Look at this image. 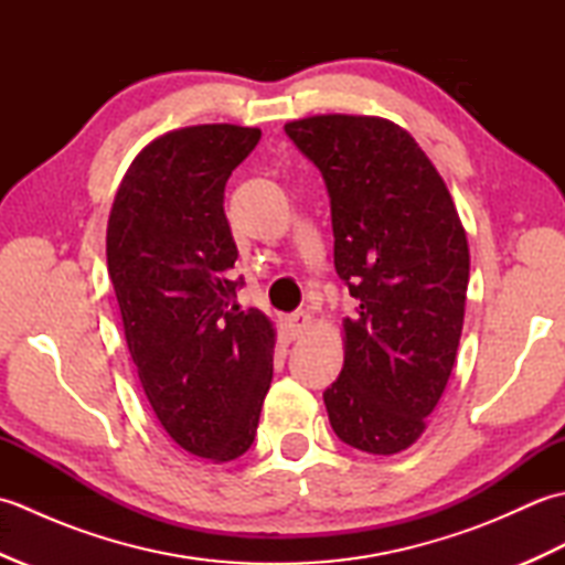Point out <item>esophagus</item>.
I'll use <instances>...</instances> for the list:
<instances>
[{
  "label": "esophagus",
  "mask_w": 565,
  "mask_h": 565,
  "mask_svg": "<svg viewBox=\"0 0 565 565\" xmlns=\"http://www.w3.org/2000/svg\"><path fill=\"white\" fill-rule=\"evenodd\" d=\"M286 328H289L291 340L303 338V332L310 328V316L306 313V310H296V313L289 316V320H286Z\"/></svg>",
  "instance_id": "esophagus-1"
}]
</instances>
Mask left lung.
Here are the masks:
<instances>
[{"label": "left lung", "mask_w": 565, "mask_h": 565, "mask_svg": "<svg viewBox=\"0 0 565 565\" xmlns=\"http://www.w3.org/2000/svg\"><path fill=\"white\" fill-rule=\"evenodd\" d=\"M330 196L334 269L356 298L344 366L322 393L344 444L398 454L425 431L451 376L468 289V243L447 184L415 138L376 116L284 126Z\"/></svg>", "instance_id": "left-lung-1"}]
</instances>
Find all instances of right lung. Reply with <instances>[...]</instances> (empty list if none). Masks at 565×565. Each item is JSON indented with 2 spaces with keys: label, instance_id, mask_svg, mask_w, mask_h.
I'll return each instance as SVG.
<instances>
[{
  "label": "right lung",
  "instance_id": "1",
  "mask_svg": "<svg viewBox=\"0 0 565 565\" xmlns=\"http://www.w3.org/2000/svg\"><path fill=\"white\" fill-rule=\"evenodd\" d=\"M259 128L189 126L142 148L106 227L109 279L148 401L179 447L215 463L255 441L274 328L243 310L223 199Z\"/></svg>",
  "mask_w": 565,
  "mask_h": 565
}]
</instances>
